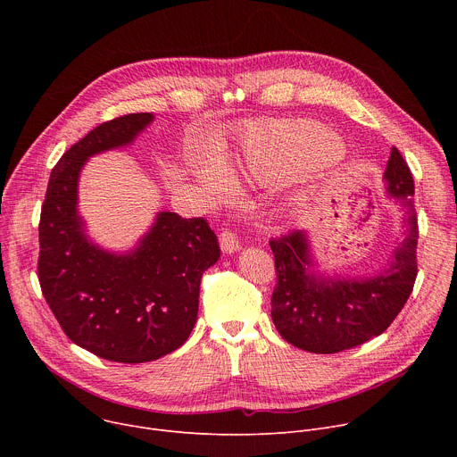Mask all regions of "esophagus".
Segmentation results:
<instances>
[{
	"label": "esophagus",
	"mask_w": 457,
	"mask_h": 457,
	"mask_svg": "<svg viewBox=\"0 0 457 457\" xmlns=\"http://www.w3.org/2000/svg\"><path fill=\"white\" fill-rule=\"evenodd\" d=\"M219 242H220V249H222V253H226V254L237 253V251L240 249V242H238L237 235H235L233 231H229V229H224V231L220 233Z\"/></svg>",
	"instance_id": "obj_1"
}]
</instances>
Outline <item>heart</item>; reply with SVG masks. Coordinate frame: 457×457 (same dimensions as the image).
I'll list each match as a JSON object with an SVG mask.
<instances>
[{
    "instance_id": "obj_1",
    "label": "heart",
    "mask_w": 457,
    "mask_h": 457,
    "mask_svg": "<svg viewBox=\"0 0 457 457\" xmlns=\"http://www.w3.org/2000/svg\"><path fill=\"white\" fill-rule=\"evenodd\" d=\"M340 155L342 145L329 129L318 124H296L251 137L245 145L244 166L260 180L277 182L329 164ZM193 175L213 197H224L235 187L231 173L217 159L193 164Z\"/></svg>"
}]
</instances>
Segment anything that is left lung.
Instances as JSON below:
<instances>
[{"mask_svg":"<svg viewBox=\"0 0 457 457\" xmlns=\"http://www.w3.org/2000/svg\"><path fill=\"white\" fill-rule=\"evenodd\" d=\"M383 180L388 197L405 210V237L374 277L318 273L307 231L296 229L270 242L278 278L271 318L291 345L316 354L353 349L379 337L409 300L418 275V219L414 179L398 148L390 150Z\"/></svg>","mask_w":457,"mask_h":457,"instance_id":"left-lung-1","label":"left lung"}]
</instances>
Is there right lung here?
Returning a JSON list of instances; mask_svg holds the SVG:
<instances>
[{"instance_id": "right-lung-1", "label": "right lung", "mask_w": 457, "mask_h": 457, "mask_svg": "<svg viewBox=\"0 0 457 457\" xmlns=\"http://www.w3.org/2000/svg\"><path fill=\"white\" fill-rule=\"evenodd\" d=\"M154 120L129 113L99 124L54 166L39 220L37 275L61 329L76 345L119 363H145L179 349L199 311L203 273L219 256L204 219L161 212L126 253L94 244L78 210L85 162L132 145Z\"/></svg>"}]
</instances>
